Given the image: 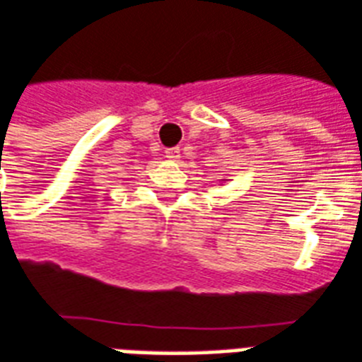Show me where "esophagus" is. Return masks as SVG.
<instances>
[{
  "label": "esophagus",
  "instance_id": "1",
  "mask_svg": "<svg viewBox=\"0 0 362 362\" xmlns=\"http://www.w3.org/2000/svg\"><path fill=\"white\" fill-rule=\"evenodd\" d=\"M179 156H181V148H179V146L165 148V158L168 160H179Z\"/></svg>",
  "mask_w": 362,
  "mask_h": 362
}]
</instances>
